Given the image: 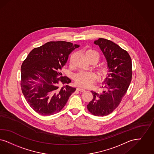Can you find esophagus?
<instances>
[{
	"instance_id": "34e87169",
	"label": "esophagus",
	"mask_w": 154,
	"mask_h": 154,
	"mask_svg": "<svg viewBox=\"0 0 154 154\" xmlns=\"http://www.w3.org/2000/svg\"><path fill=\"white\" fill-rule=\"evenodd\" d=\"M77 90H78V91H81V92H84V91H85V89L83 88H82V87H78V88H77Z\"/></svg>"
}]
</instances>
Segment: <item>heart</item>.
Returning <instances> with one entry per match:
<instances>
[{"mask_svg": "<svg viewBox=\"0 0 154 154\" xmlns=\"http://www.w3.org/2000/svg\"><path fill=\"white\" fill-rule=\"evenodd\" d=\"M96 56L98 58V61L100 58V54L94 50L90 49L86 52V56ZM109 72V69L106 67L100 68L98 69V74L100 77L105 78L107 76ZM97 76L93 72H84L81 71L75 75V80L76 83L82 87H89L91 85L96 79Z\"/></svg>", "mask_w": 154, "mask_h": 154, "instance_id": "1", "label": "heart"}]
</instances>
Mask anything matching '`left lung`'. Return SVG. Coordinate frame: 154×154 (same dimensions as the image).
<instances>
[{
	"label": "left lung",
	"instance_id": "8db88e82",
	"mask_svg": "<svg viewBox=\"0 0 154 154\" xmlns=\"http://www.w3.org/2000/svg\"><path fill=\"white\" fill-rule=\"evenodd\" d=\"M94 43L104 54L110 73L101 93L91 91L93 98L87 107L95 116H104L113 112L126 94L132 80V61L126 51L111 41L100 38Z\"/></svg>",
	"mask_w": 154,
	"mask_h": 154
}]
</instances>
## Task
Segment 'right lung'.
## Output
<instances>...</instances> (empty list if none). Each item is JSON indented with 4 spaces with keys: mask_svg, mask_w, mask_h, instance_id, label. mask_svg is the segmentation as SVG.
Returning a JSON list of instances; mask_svg holds the SVG:
<instances>
[{
    "mask_svg": "<svg viewBox=\"0 0 154 154\" xmlns=\"http://www.w3.org/2000/svg\"><path fill=\"white\" fill-rule=\"evenodd\" d=\"M79 45L63 41H50L34 48L21 66L20 86L27 102L42 116L57 113L64 107L75 87L67 85L71 80L59 71L68 55ZM61 84L63 86L59 88Z\"/></svg>",
    "mask_w": 154,
    "mask_h": 154,
    "instance_id": "1",
    "label": "right lung"
}]
</instances>
